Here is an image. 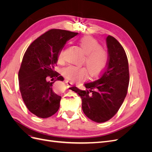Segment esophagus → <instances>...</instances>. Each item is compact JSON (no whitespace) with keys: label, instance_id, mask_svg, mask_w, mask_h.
<instances>
[{"label":"esophagus","instance_id":"obj_1","mask_svg":"<svg viewBox=\"0 0 152 152\" xmlns=\"http://www.w3.org/2000/svg\"><path fill=\"white\" fill-rule=\"evenodd\" d=\"M65 82L67 84L68 86H72V85L73 84V82H72V81H70V80H68V79H65Z\"/></svg>","mask_w":152,"mask_h":152}]
</instances>
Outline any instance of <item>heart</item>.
<instances>
[{"instance_id": "1", "label": "heart", "mask_w": 152, "mask_h": 152, "mask_svg": "<svg viewBox=\"0 0 152 152\" xmlns=\"http://www.w3.org/2000/svg\"><path fill=\"white\" fill-rule=\"evenodd\" d=\"M79 44L86 54L84 63L87 67L69 65L62 69L63 75L68 79L79 82L88 75V71L92 77L102 73L107 66L108 56L107 50L102 48L101 44L95 39L90 36L82 37ZM59 62L64 61V49H61L58 55Z\"/></svg>"}]
</instances>
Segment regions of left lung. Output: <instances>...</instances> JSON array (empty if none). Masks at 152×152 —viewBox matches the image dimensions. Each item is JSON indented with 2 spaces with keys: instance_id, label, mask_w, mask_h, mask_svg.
Masks as SVG:
<instances>
[{
  "instance_id": "1",
  "label": "left lung",
  "mask_w": 152,
  "mask_h": 152,
  "mask_svg": "<svg viewBox=\"0 0 152 152\" xmlns=\"http://www.w3.org/2000/svg\"><path fill=\"white\" fill-rule=\"evenodd\" d=\"M108 61L107 68L98 79L87 82L85 90L70 87L82 99L86 115L94 122L109 121L118 111L127 95L129 72L126 53L113 37H107Z\"/></svg>"
}]
</instances>
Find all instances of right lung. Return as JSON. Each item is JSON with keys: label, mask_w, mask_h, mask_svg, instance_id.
<instances>
[{"label": "right lung", "mask_w": 152, "mask_h": 152, "mask_svg": "<svg viewBox=\"0 0 152 152\" xmlns=\"http://www.w3.org/2000/svg\"><path fill=\"white\" fill-rule=\"evenodd\" d=\"M78 33L51 29L35 39L27 48L18 73L23 100L29 111L40 118L56 113L61 97L53 89L54 82L64 80L54 70L58 55L67 41ZM53 77V82L48 81Z\"/></svg>", "instance_id": "add662e5"}]
</instances>
